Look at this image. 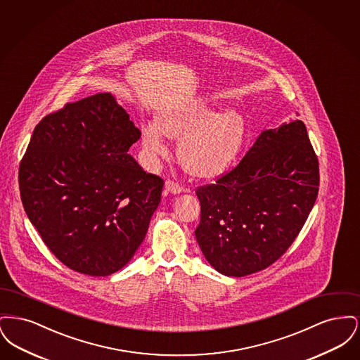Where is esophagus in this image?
<instances>
[{"label": "esophagus", "mask_w": 360, "mask_h": 360, "mask_svg": "<svg viewBox=\"0 0 360 360\" xmlns=\"http://www.w3.org/2000/svg\"><path fill=\"white\" fill-rule=\"evenodd\" d=\"M165 190H166L167 193H170V194H179V193L185 191V188H182V186H179L178 184L172 182V181H167V182L165 184Z\"/></svg>", "instance_id": "1"}]
</instances>
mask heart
I'll return each mask as SVG.
<instances>
[{
  "mask_svg": "<svg viewBox=\"0 0 360 360\" xmlns=\"http://www.w3.org/2000/svg\"><path fill=\"white\" fill-rule=\"evenodd\" d=\"M247 122L236 109L217 110L204 101L185 103L160 110L154 125L141 128V147L153 162L167 158L163 136L181 140L178 159L197 178H216L226 172L241 150Z\"/></svg>",
  "mask_w": 360,
  "mask_h": 360,
  "instance_id": "heart-1",
  "label": "heart"
}]
</instances>
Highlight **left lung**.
Instances as JSON below:
<instances>
[{
	"instance_id": "obj_1",
	"label": "left lung",
	"mask_w": 360,
	"mask_h": 360,
	"mask_svg": "<svg viewBox=\"0 0 360 360\" xmlns=\"http://www.w3.org/2000/svg\"><path fill=\"white\" fill-rule=\"evenodd\" d=\"M319 160L301 120L263 131L232 172L200 188L195 239L226 276L260 271L282 257L319 194Z\"/></svg>"
}]
</instances>
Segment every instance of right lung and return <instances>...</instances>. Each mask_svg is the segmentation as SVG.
Segmentation results:
<instances>
[{
    "label": "right lung",
    "instance_id": "obj_1",
    "mask_svg": "<svg viewBox=\"0 0 360 360\" xmlns=\"http://www.w3.org/2000/svg\"><path fill=\"white\" fill-rule=\"evenodd\" d=\"M140 135L110 93L68 103L34 128L18 170L21 201L46 245L74 271L113 274L146 238L163 179L128 154Z\"/></svg>",
    "mask_w": 360,
    "mask_h": 360
}]
</instances>
